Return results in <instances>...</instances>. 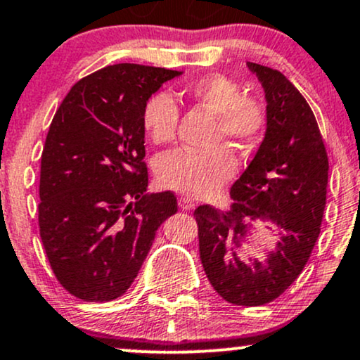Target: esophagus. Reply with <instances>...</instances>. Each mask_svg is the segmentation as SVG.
<instances>
[{"label": "esophagus", "instance_id": "esophagus-1", "mask_svg": "<svg viewBox=\"0 0 360 360\" xmlns=\"http://www.w3.org/2000/svg\"><path fill=\"white\" fill-rule=\"evenodd\" d=\"M179 205H180V209L181 210H190V209H193V200L192 198H188V197H180L179 198Z\"/></svg>", "mask_w": 360, "mask_h": 360}]
</instances>
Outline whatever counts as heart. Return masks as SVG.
I'll return each instance as SVG.
<instances>
[{"label": "heart", "instance_id": "heart-1", "mask_svg": "<svg viewBox=\"0 0 360 360\" xmlns=\"http://www.w3.org/2000/svg\"><path fill=\"white\" fill-rule=\"evenodd\" d=\"M179 94L185 103L210 112L215 120L212 143H229L240 153L255 148L264 136L269 121L268 103L256 92H243L231 75L214 72L184 84ZM180 109L168 92H155L143 108V128L153 145L175 139ZM236 172V158L227 146L207 151H168L155 162L163 188L190 197H209Z\"/></svg>", "mask_w": 360, "mask_h": 360}]
</instances>
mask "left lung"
<instances>
[{"mask_svg":"<svg viewBox=\"0 0 360 360\" xmlns=\"http://www.w3.org/2000/svg\"><path fill=\"white\" fill-rule=\"evenodd\" d=\"M263 84L269 121L263 143L231 188L229 210L197 207L198 251L210 285L232 305L259 307L288 290L305 268L322 226L328 156L307 99L280 70L248 62ZM282 231L277 251L262 262L240 252L249 223Z\"/></svg>","mask_w":360,"mask_h":360,"instance_id":"obj_1","label":"left lung"}]
</instances>
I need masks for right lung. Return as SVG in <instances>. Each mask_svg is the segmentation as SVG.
Wrapping results in <instances>:
<instances>
[{
    "mask_svg": "<svg viewBox=\"0 0 360 360\" xmlns=\"http://www.w3.org/2000/svg\"><path fill=\"white\" fill-rule=\"evenodd\" d=\"M163 67L117 63L75 82L55 112L40 163L38 226L58 283L84 302L120 298L155 232L176 212L173 192L148 195L143 108Z\"/></svg>",
    "mask_w": 360,
    "mask_h": 360,
    "instance_id": "right-lung-1",
    "label": "right lung"
}]
</instances>
